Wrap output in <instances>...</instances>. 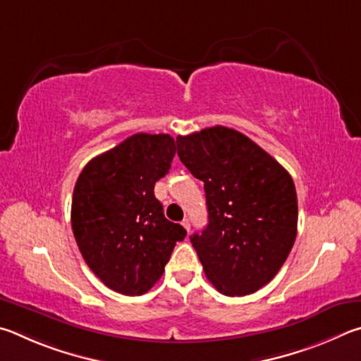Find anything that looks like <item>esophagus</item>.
<instances>
[{
	"label": "esophagus",
	"mask_w": 361,
	"mask_h": 361,
	"mask_svg": "<svg viewBox=\"0 0 361 361\" xmlns=\"http://www.w3.org/2000/svg\"><path fill=\"white\" fill-rule=\"evenodd\" d=\"M182 226H184V228L187 230V233L190 231V222H188V219H184V220H182Z\"/></svg>",
	"instance_id": "esophagus-1"
}]
</instances>
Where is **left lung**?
<instances>
[{"label": "left lung", "mask_w": 361, "mask_h": 361, "mask_svg": "<svg viewBox=\"0 0 361 361\" xmlns=\"http://www.w3.org/2000/svg\"><path fill=\"white\" fill-rule=\"evenodd\" d=\"M177 155L204 182L207 226L190 236L220 293L243 296L279 273L292 250L298 200L292 176L243 133L211 126L177 136Z\"/></svg>", "instance_id": "left-lung-1"}]
</instances>
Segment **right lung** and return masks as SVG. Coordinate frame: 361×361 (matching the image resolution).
I'll use <instances>...</instances> for the list:
<instances>
[{"instance_id":"right-lung-1","label":"right lung","mask_w":361,"mask_h":361,"mask_svg":"<svg viewBox=\"0 0 361 361\" xmlns=\"http://www.w3.org/2000/svg\"><path fill=\"white\" fill-rule=\"evenodd\" d=\"M174 155L169 135L137 133L92 158L78 177L71 204L75 243L88 268L114 292H149L187 235L164 217L154 195Z\"/></svg>"}]
</instances>
